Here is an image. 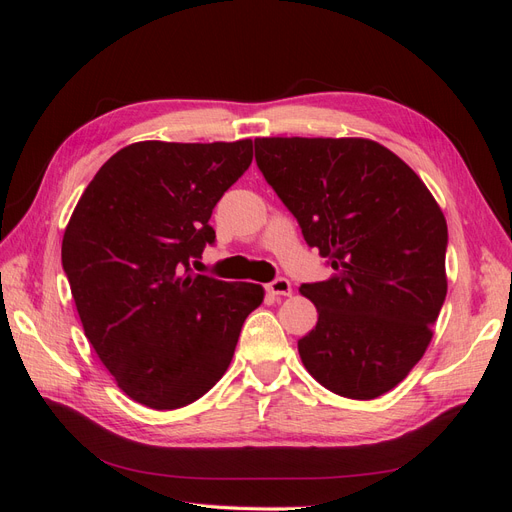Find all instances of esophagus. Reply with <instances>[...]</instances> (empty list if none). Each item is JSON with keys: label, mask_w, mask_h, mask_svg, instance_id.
Returning <instances> with one entry per match:
<instances>
[{"label": "esophagus", "mask_w": 512, "mask_h": 512, "mask_svg": "<svg viewBox=\"0 0 512 512\" xmlns=\"http://www.w3.org/2000/svg\"><path fill=\"white\" fill-rule=\"evenodd\" d=\"M267 290L273 294V297H290V294H292V286H290L288 280H284V277L267 284Z\"/></svg>", "instance_id": "esophagus-1"}]
</instances>
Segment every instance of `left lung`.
<instances>
[{"label":"left lung","instance_id":"1","mask_svg":"<svg viewBox=\"0 0 512 512\" xmlns=\"http://www.w3.org/2000/svg\"><path fill=\"white\" fill-rule=\"evenodd\" d=\"M256 164L333 275L299 292L318 309L299 339L324 389L376 399L423 359L446 297V220L391 149L369 138H256Z\"/></svg>","mask_w":512,"mask_h":512}]
</instances>
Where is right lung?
I'll use <instances>...</instances> for the list:
<instances>
[{
	"instance_id": "right-lung-1",
	"label": "right lung",
	"mask_w": 512,
	"mask_h": 512,
	"mask_svg": "<svg viewBox=\"0 0 512 512\" xmlns=\"http://www.w3.org/2000/svg\"><path fill=\"white\" fill-rule=\"evenodd\" d=\"M252 156V138L132 143L102 164L70 215L61 262L83 331L119 389L147 408L203 397L265 299L258 284L190 269L215 241L213 207Z\"/></svg>"
}]
</instances>
